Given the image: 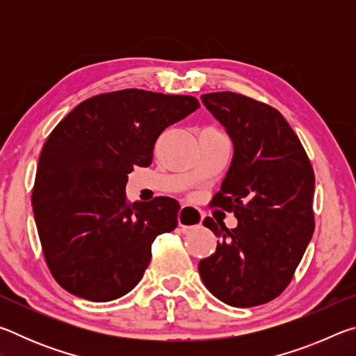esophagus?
<instances>
[{"instance_id": "esophagus-1", "label": "esophagus", "mask_w": 356, "mask_h": 356, "mask_svg": "<svg viewBox=\"0 0 356 356\" xmlns=\"http://www.w3.org/2000/svg\"><path fill=\"white\" fill-rule=\"evenodd\" d=\"M177 221H179V226L182 229L197 227V226H201V222H202V213H201V210H197L195 207L182 206L179 210Z\"/></svg>"}]
</instances>
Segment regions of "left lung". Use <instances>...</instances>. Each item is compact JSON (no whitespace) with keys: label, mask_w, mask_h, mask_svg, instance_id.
<instances>
[{"label":"left lung","mask_w":356,"mask_h":356,"mask_svg":"<svg viewBox=\"0 0 356 356\" xmlns=\"http://www.w3.org/2000/svg\"><path fill=\"white\" fill-rule=\"evenodd\" d=\"M234 143L232 163L213 207L234 212L227 229L207 216L220 243L197 265L202 282L236 308L268 303L292 281L314 232V171L276 108L237 92L201 95Z\"/></svg>","instance_id":"left-lung-1"}]
</instances>
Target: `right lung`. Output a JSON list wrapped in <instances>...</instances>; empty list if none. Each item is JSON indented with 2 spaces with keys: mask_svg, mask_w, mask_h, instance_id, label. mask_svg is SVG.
Segmentation results:
<instances>
[{
  "mask_svg": "<svg viewBox=\"0 0 356 356\" xmlns=\"http://www.w3.org/2000/svg\"><path fill=\"white\" fill-rule=\"evenodd\" d=\"M197 108L191 95L122 89L81 102L53 129L33 212L45 262L65 291L110 301L140 282L154 240L176 229L180 206L166 196L129 202V174L152 163L163 130Z\"/></svg>",
  "mask_w": 356,
  "mask_h": 356,
  "instance_id": "1",
  "label": "right lung"
}]
</instances>
